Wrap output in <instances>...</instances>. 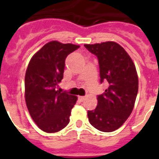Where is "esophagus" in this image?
I'll return each mask as SVG.
<instances>
[{
  "label": "esophagus",
  "mask_w": 159,
  "mask_h": 159,
  "mask_svg": "<svg viewBox=\"0 0 159 159\" xmlns=\"http://www.w3.org/2000/svg\"><path fill=\"white\" fill-rule=\"evenodd\" d=\"M78 100H79L80 102H84L85 100H86V97H78Z\"/></svg>",
  "instance_id": "obj_1"
}]
</instances>
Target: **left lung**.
Returning <instances> with one entry per match:
<instances>
[{
  "mask_svg": "<svg viewBox=\"0 0 159 159\" xmlns=\"http://www.w3.org/2000/svg\"><path fill=\"white\" fill-rule=\"evenodd\" d=\"M84 46L98 58L101 83L108 85L104 93L97 96L96 109L87 111L88 120L98 130L112 132L125 122L133 111L139 88L135 66L117 43L108 41Z\"/></svg>",
  "mask_w": 159,
  "mask_h": 159,
  "instance_id": "1",
  "label": "left lung"
}]
</instances>
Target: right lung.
<instances>
[{"label": "right lung", "instance_id": "add662e5", "mask_svg": "<svg viewBox=\"0 0 159 159\" xmlns=\"http://www.w3.org/2000/svg\"><path fill=\"white\" fill-rule=\"evenodd\" d=\"M79 47L51 41L30 61L25 77L26 106L33 120L44 132L55 133L69 123L77 97L60 92L57 87L63 78L66 57Z\"/></svg>", "mask_w": 159, "mask_h": 159}]
</instances>
